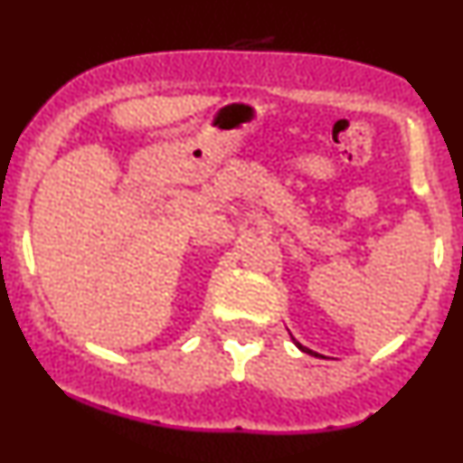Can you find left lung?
Returning <instances> with one entry per match:
<instances>
[{"mask_svg": "<svg viewBox=\"0 0 463 463\" xmlns=\"http://www.w3.org/2000/svg\"><path fill=\"white\" fill-rule=\"evenodd\" d=\"M298 345V347H300L302 349V352H307V354H314V352H311V349H307V347H302V345L300 343H296Z\"/></svg>", "mask_w": 463, "mask_h": 463, "instance_id": "1", "label": "left lung"}]
</instances>
